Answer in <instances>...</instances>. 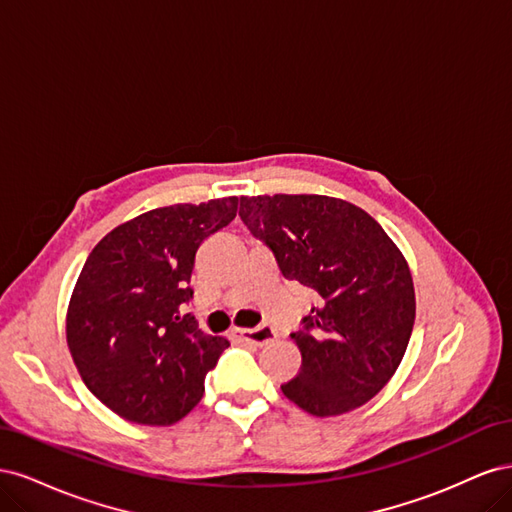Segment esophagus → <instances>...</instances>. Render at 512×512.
I'll use <instances>...</instances> for the list:
<instances>
[{"label": "esophagus", "instance_id": "1", "mask_svg": "<svg viewBox=\"0 0 512 512\" xmlns=\"http://www.w3.org/2000/svg\"><path fill=\"white\" fill-rule=\"evenodd\" d=\"M232 339H239V342H247L254 346H265L275 339V331L269 327H258V329H232Z\"/></svg>", "mask_w": 512, "mask_h": 512}]
</instances>
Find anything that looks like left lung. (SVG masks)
<instances>
[{
    "mask_svg": "<svg viewBox=\"0 0 512 512\" xmlns=\"http://www.w3.org/2000/svg\"><path fill=\"white\" fill-rule=\"evenodd\" d=\"M239 215L286 280L318 294L303 327L290 333L303 361L282 393L314 416L367 404L393 378L414 327L404 254L369 213L342 198L241 196Z\"/></svg>",
    "mask_w": 512,
    "mask_h": 512,
    "instance_id": "obj_1",
    "label": "left lung"
}]
</instances>
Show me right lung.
I'll use <instances>...</instances> for the list:
<instances>
[{
	"label": "right lung",
	"instance_id": "add662e5",
	"mask_svg": "<svg viewBox=\"0 0 512 512\" xmlns=\"http://www.w3.org/2000/svg\"><path fill=\"white\" fill-rule=\"evenodd\" d=\"M237 196L151 209L91 250L66 316L72 361L106 408L138 425H173L203 399L230 346L205 335L192 299L196 250L237 215Z\"/></svg>",
	"mask_w": 512,
	"mask_h": 512
}]
</instances>
